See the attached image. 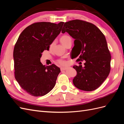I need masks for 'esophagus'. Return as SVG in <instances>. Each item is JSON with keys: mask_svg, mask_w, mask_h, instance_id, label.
Wrapping results in <instances>:
<instances>
[{"mask_svg": "<svg viewBox=\"0 0 124 124\" xmlns=\"http://www.w3.org/2000/svg\"><path fill=\"white\" fill-rule=\"evenodd\" d=\"M67 69V67H61V70L62 71V70H65Z\"/></svg>", "mask_w": 124, "mask_h": 124, "instance_id": "obj_1", "label": "esophagus"}]
</instances>
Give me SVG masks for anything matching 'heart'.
I'll return each instance as SVG.
<instances>
[{"label": "heart", "instance_id": "heart-1", "mask_svg": "<svg viewBox=\"0 0 124 124\" xmlns=\"http://www.w3.org/2000/svg\"><path fill=\"white\" fill-rule=\"evenodd\" d=\"M71 38H70V37H69L68 36H67V35H63L62 36L61 39H60V41H61V43L63 45V46H65L66 43L68 42V41L69 40H70ZM54 45V42L52 43L50 45V47H52V46H53ZM57 63L58 64L61 65H66L67 64V62L65 61V60L63 59H59L57 61Z\"/></svg>", "mask_w": 124, "mask_h": 124}]
</instances>
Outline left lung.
<instances>
[{
    "label": "left lung",
    "instance_id": "1",
    "mask_svg": "<svg viewBox=\"0 0 124 124\" xmlns=\"http://www.w3.org/2000/svg\"><path fill=\"white\" fill-rule=\"evenodd\" d=\"M65 32L74 39L71 57H78L77 62L85 61L84 67H73L77 72L73 84L82 91H94L102 84L111 70V56L105 36L95 25L80 20L65 23L62 32Z\"/></svg>",
    "mask_w": 124,
    "mask_h": 124
}]
</instances>
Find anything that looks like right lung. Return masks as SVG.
I'll return each instance as SVG.
<instances>
[{"mask_svg": "<svg viewBox=\"0 0 124 124\" xmlns=\"http://www.w3.org/2000/svg\"><path fill=\"white\" fill-rule=\"evenodd\" d=\"M63 23H33L18 37L13 51L15 78L29 95L44 96L55 85L60 68L54 64L43 65L40 58L44 50H49L50 45L61 32Z\"/></svg>", "mask_w": 124, "mask_h": 124, "instance_id": "obj_1", "label": "right lung"}]
</instances>
